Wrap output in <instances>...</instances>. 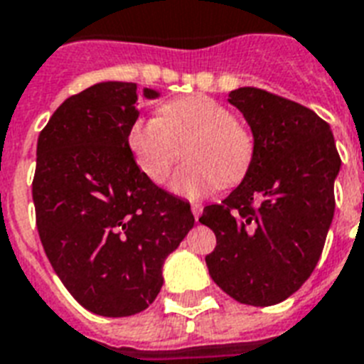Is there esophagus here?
<instances>
[{
    "label": "esophagus",
    "instance_id": "esophagus-1",
    "mask_svg": "<svg viewBox=\"0 0 364 364\" xmlns=\"http://www.w3.org/2000/svg\"><path fill=\"white\" fill-rule=\"evenodd\" d=\"M191 210H193L194 219H196V221H198V217L202 215V210H204V205L200 204V202H193V204H191Z\"/></svg>",
    "mask_w": 364,
    "mask_h": 364
}]
</instances>
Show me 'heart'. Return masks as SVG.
I'll list each match as a JSON object with an SVG mask.
<instances>
[{"label": "heart", "mask_w": 364, "mask_h": 364, "mask_svg": "<svg viewBox=\"0 0 364 364\" xmlns=\"http://www.w3.org/2000/svg\"><path fill=\"white\" fill-rule=\"evenodd\" d=\"M128 147L153 183H164L181 159L188 162L171 179L181 196L196 198L219 185H236L253 162V134L210 96L171 100L159 117L137 119L128 128Z\"/></svg>", "instance_id": "heart-1"}]
</instances>
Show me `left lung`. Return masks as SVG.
I'll return each instance as SVG.
<instances>
[{
	"instance_id": "left-lung-1",
	"label": "left lung",
	"mask_w": 364,
	"mask_h": 364,
	"mask_svg": "<svg viewBox=\"0 0 364 364\" xmlns=\"http://www.w3.org/2000/svg\"><path fill=\"white\" fill-rule=\"evenodd\" d=\"M251 126L253 162L200 223L215 232L205 264L219 287L249 306H272L311 276L334 215L340 171L331 126L304 105L255 87L228 94Z\"/></svg>"
}]
</instances>
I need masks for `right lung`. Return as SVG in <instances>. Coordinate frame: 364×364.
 <instances>
[{
    "mask_svg": "<svg viewBox=\"0 0 364 364\" xmlns=\"http://www.w3.org/2000/svg\"><path fill=\"white\" fill-rule=\"evenodd\" d=\"M136 102V82H98L65 100L37 139L43 249L71 296L104 317L153 304L166 257L194 227L191 204L156 187L128 147Z\"/></svg>",
    "mask_w": 364,
    "mask_h": 364,
    "instance_id": "add662e5",
    "label": "right lung"
}]
</instances>
